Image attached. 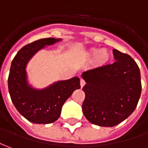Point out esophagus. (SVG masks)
<instances>
[{"label": "esophagus", "instance_id": "esophagus-1", "mask_svg": "<svg viewBox=\"0 0 148 148\" xmlns=\"http://www.w3.org/2000/svg\"><path fill=\"white\" fill-rule=\"evenodd\" d=\"M80 87L83 88L84 87V84H85V81H84V80H83V79H80Z\"/></svg>", "mask_w": 148, "mask_h": 148}]
</instances>
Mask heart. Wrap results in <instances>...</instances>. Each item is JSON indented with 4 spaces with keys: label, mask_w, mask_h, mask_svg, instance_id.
Instances as JSON below:
<instances>
[{
    "label": "heart",
    "mask_w": 148,
    "mask_h": 148,
    "mask_svg": "<svg viewBox=\"0 0 148 148\" xmlns=\"http://www.w3.org/2000/svg\"><path fill=\"white\" fill-rule=\"evenodd\" d=\"M105 53H106V51L105 50H101L100 51H97L96 50H93L92 51L88 53V56H96V59L97 60L98 62H102V61L106 59L105 58Z\"/></svg>",
    "instance_id": "heart-1"
}]
</instances>
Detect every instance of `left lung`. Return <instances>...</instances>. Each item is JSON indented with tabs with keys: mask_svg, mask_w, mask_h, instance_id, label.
<instances>
[{
	"mask_svg": "<svg viewBox=\"0 0 148 148\" xmlns=\"http://www.w3.org/2000/svg\"><path fill=\"white\" fill-rule=\"evenodd\" d=\"M115 62L82 73L86 84L82 110L100 127H114L130 116L141 95L140 71L131 57L113 50Z\"/></svg>",
	"mask_w": 148,
	"mask_h": 148,
	"instance_id": "left-lung-1",
	"label": "left lung"
}]
</instances>
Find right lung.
<instances>
[{
  "label": "right lung",
  "mask_w": 148,
  "mask_h": 148,
  "mask_svg": "<svg viewBox=\"0 0 148 148\" xmlns=\"http://www.w3.org/2000/svg\"><path fill=\"white\" fill-rule=\"evenodd\" d=\"M60 40L47 38L25 45L12 61L8 78L10 97L18 112L31 123L48 124L56 121L66 100L76 89L80 88L77 76L57 81L42 89L34 88L27 81L25 68L29 60L46 46Z\"/></svg>",
  "instance_id": "1"
}]
</instances>
